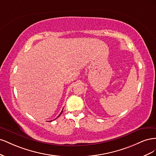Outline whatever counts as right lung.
<instances>
[{
    "label": "right lung",
    "instance_id": "right-lung-1",
    "mask_svg": "<svg viewBox=\"0 0 156 156\" xmlns=\"http://www.w3.org/2000/svg\"><path fill=\"white\" fill-rule=\"evenodd\" d=\"M62 111H63V110H62V111H61V112H60V115H58V117H59V116H60V115H61V114H62ZM51 121H52V120H51ZM51 121H50V122H51Z\"/></svg>",
    "mask_w": 156,
    "mask_h": 156
}]
</instances>
